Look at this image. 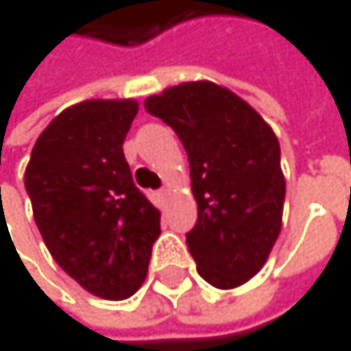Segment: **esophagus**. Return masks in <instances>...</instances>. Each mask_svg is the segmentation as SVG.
I'll list each match as a JSON object with an SVG mask.
<instances>
[{
  "label": "esophagus",
  "instance_id": "34e87169",
  "mask_svg": "<svg viewBox=\"0 0 351 351\" xmlns=\"http://www.w3.org/2000/svg\"><path fill=\"white\" fill-rule=\"evenodd\" d=\"M167 194H169V188H167V186H163V188L159 190V196H161V198H165Z\"/></svg>",
  "mask_w": 351,
  "mask_h": 351
}]
</instances>
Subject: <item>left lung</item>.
I'll return each instance as SVG.
<instances>
[{
	"instance_id": "obj_1",
	"label": "left lung",
	"mask_w": 351,
	"mask_h": 351,
	"mask_svg": "<svg viewBox=\"0 0 351 351\" xmlns=\"http://www.w3.org/2000/svg\"><path fill=\"white\" fill-rule=\"evenodd\" d=\"M182 141L196 226L186 244L198 275L219 289L254 277L281 232L285 180L271 125L238 95L208 80L184 82L145 101Z\"/></svg>"
}]
</instances>
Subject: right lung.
<instances>
[{"label":"right lung","instance_id":"1","mask_svg":"<svg viewBox=\"0 0 351 351\" xmlns=\"http://www.w3.org/2000/svg\"><path fill=\"white\" fill-rule=\"evenodd\" d=\"M136 113L132 99L68 107L43 130L24 173L51 256L105 300H125L143 285L161 234V213L134 186L121 149Z\"/></svg>","mask_w":351,"mask_h":351}]
</instances>
